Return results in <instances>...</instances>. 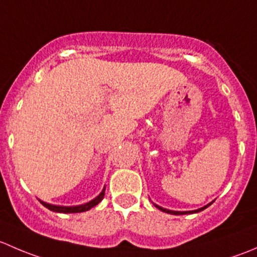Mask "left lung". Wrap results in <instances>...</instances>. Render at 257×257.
<instances>
[{
    "mask_svg": "<svg viewBox=\"0 0 257 257\" xmlns=\"http://www.w3.org/2000/svg\"><path fill=\"white\" fill-rule=\"evenodd\" d=\"M211 204H212V201H211V203L206 204V205H205V206H203V208L196 209V210H191V211H174V210H169V209H164V208H162V206L157 205V204H154V206H155V208L159 209L160 211L168 212V214H172V215H184V214H195V212H200V211H203L204 209H206V208H208V206L211 205Z\"/></svg>",
    "mask_w": 257,
    "mask_h": 257,
    "instance_id": "1",
    "label": "left lung"
}]
</instances>
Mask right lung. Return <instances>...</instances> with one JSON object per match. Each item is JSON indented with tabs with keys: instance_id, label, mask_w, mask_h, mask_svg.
Returning a JSON list of instances; mask_svg holds the SVG:
<instances>
[{
	"instance_id": "obj_1",
	"label": "right lung",
	"mask_w": 257,
	"mask_h": 257,
	"mask_svg": "<svg viewBox=\"0 0 257 257\" xmlns=\"http://www.w3.org/2000/svg\"><path fill=\"white\" fill-rule=\"evenodd\" d=\"M104 194H105V188H103V190L100 191L99 195L97 198H94L93 200H90L89 203H85L82 204V205H76V206H62V205H53V204H48L45 203V201L40 200L41 204L46 208L51 210V211L54 212H63V214H72V212H83V211H88L89 209H92L93 206L98 205L100 201L103 200L104 198Z\"/></svg>"
}]
</instances>
